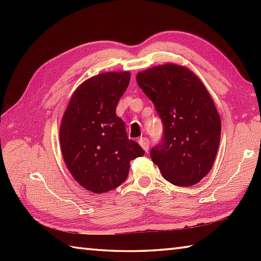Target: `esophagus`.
<instances>
[{
    "mask_svg": "<svg viewBox=\"0 0 261 261\" xmlns=\"http://www.w3.org/2000/svg\"><path fill=\"white\" fill-rule=\"evenodd\" d=\"M139 143H140V146L142 147L143 150H145L146 152H148L149 145H150V141H149L148 138H140Z\"/></svg>",
    "mask_w": 261,
    "mask_h": 261,
    "instance_id": "34e87169",
    "label": "esophagus"
}]
</instances>
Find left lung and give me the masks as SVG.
<instances>
[{
  "label": "left lung",
  "instance_id": "1",
  "mask_svg": "<svg viewBox=\"0 0 261 261\" xmlns=\"http://www.w3.org/2000/svg\"><path fill=\"white\" fill-rule=\"evenodd\" d=\"M136 80L164 125L162 141L150 150L152 162L171 184H197L212 168L221 138V119L212 97L184 66H156L138 73Z\"/></svg>",
  "mask_w": 261,
  "mask_h": 261
}]
</instances>
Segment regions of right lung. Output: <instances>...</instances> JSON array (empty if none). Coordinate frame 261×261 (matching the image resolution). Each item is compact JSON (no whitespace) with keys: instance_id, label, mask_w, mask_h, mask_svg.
<instances>
[{"instance_id":"obj_1","label":"right lung","mask_w":261,"mask_h":261,"mask_svg":"<svg viewBox=\"0 0 261 261\" xmlns=\"http://www.w3.org/2000/svg\"><path fill=\"white\" fill-rule=\"evenodd\" d=\"M129 83V71L91 77L74 92L60 124L66 166L80 185L95 194L120 186L129 174L131 160L145 154L127 138L123 120L115 114Z\"/></svg>"}]
</instances>
